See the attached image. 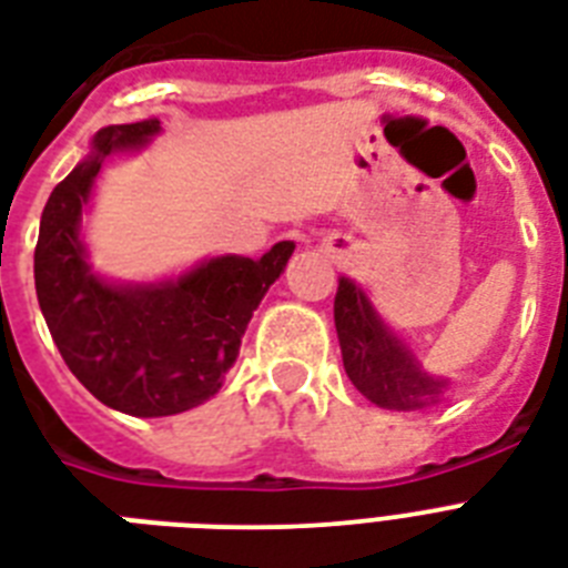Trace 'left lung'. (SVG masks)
<instances>
[{"label":"left lung","mask_w":568,"mask_h":568,"mask_svg":"<svg viewBox=\"0 0 568 568\" xmlns=\"http://www.w3.org/2000/svg\"><path fill=\"white\" fill-rule=\"evenodd\" d=\"M333 315L347 377L372 404L422 409L439 400L445 379H433L418 368L415 356L379 321L368 297L351 280H338Z\"/></svg>","instance_id":"1"}]
</instances>
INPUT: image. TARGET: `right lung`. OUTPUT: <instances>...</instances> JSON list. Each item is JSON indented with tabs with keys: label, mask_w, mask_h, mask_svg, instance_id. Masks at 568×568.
Returning a JSON list of instances; mask_svg holds the SVG:
<instances>
[{
	"label": "right lung",
	"mask_w": 568,
	"mask_h": 568,
	"mask_svg": "<svg viewBox=\"0 0 568 568\" xmlns=\"http://www.w3.org/2000/svg\"><path fill=\"white\" fill-rule=\"evenodd\" d=\"M159 120L97 132L91 155L49 194L34 247V288L52 342L75 379L111 409L138 418L185 413L221 388L241 336L292 241L262 258L221 256L159 285H109L91 274L79 239L82 205L102 162L138 150Z\"/></svg>",
	"instance_id": "right-lung-1"
}]
</instances>
